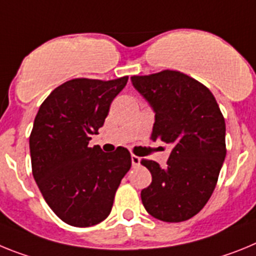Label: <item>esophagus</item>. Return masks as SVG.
<instances>
[{
	"instance_id": "esophagus-1",
	"label": "esophagus",
	"mask_w": 256,
	"mask_h": 256,
	"mask_svg": "<svg viewBox=\"0 0 256 256\" xmlns=\"http://www.w3.org/2000/svg\"><path fill=\"white\" fill-rule=\"evenodd\" d=\"M140 157H138V156H131V164H132V166H139L140 165Z\"/></svg>"
}]
</instances>
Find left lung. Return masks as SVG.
Listing matches in <instances>:
<instances>
[{
  "label": "left lung",
  "mask_w": 256,
  "mask_h": 256,
  "mask_svg": "<svg viewBox=\"0 0 256 256\" xmlns=\"http://www.w3.org/2000/svg\"><path fill=\"white\" fill-rule=\"evenodd\" d=\"M131 84L154 112L152 140L172 144L165 168L142 161L152 174L142 202L158 220H188L211 197L226 158L220 108L206 86L176 70L132 76Z\"/></svg>",
  "instance_id": "left-lung-1"
}]
</instances>
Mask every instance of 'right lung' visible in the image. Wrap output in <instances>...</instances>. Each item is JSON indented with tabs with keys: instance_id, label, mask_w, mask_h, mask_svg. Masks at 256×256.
Masks as SVG:
<instances>
[{
	"instance_id": "1",
	"label": "right lung",
	"mask_w": 256,
	"mask_h": 256,
	"mask_svg": "<svg viewBox=\"0 0 256 256\" xmlns=\"http://www.w3.org/2000/svg\"><path fill=\"white\" fill-rule=\"evenodd\" d=\"M128 77L76 78L58 86L40 106L30 138L34 180L64 223L91 226L110 214L116 190L131 168L126 148L88 146Z\"/></svg>"
}]
</instances>
